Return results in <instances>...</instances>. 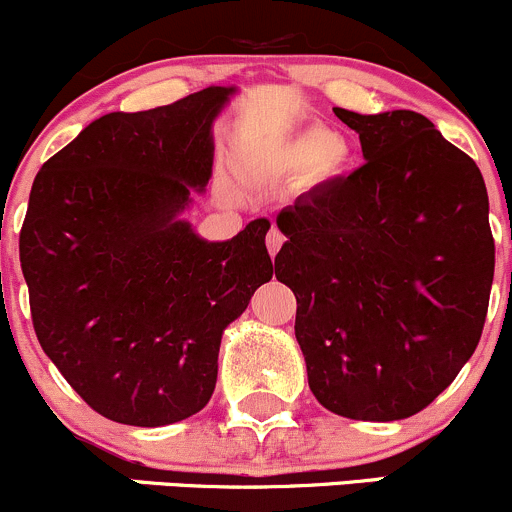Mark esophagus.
Segmentation results:
<instances>
[{
	"label": "esophagus",
	"instance_id": "34e87169",
	"mask_svg": "<svg viewBox=\"0 0 512 512\" xmlns=\"http://www.w3.org/2000/svg\"><path fill=\"white\" fill-rule=\"evenodd\" d=\"M283 241H285V236L280 234L278 229H271V232H268V236H266L268 254H271V256H276L278 251H280V246H283Z\"/></svg>",
	"mask_w": 512,
	"mask_h": 512
}]
</instances>
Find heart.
<instances>
[{
  "label": "heart",
  "instance_id": "b5f03b06",
  "mask_svg": "<svg viewBox=\"0 0 512 512\" xmlns=\"http://www.w3.org/2000/svg\"><path fill=\"white\" fill-rule=\"evenodd\" d=\"M283 158L288 166H312L324 161V168H334L344 158L342 139L332 131L312 126L285 144Z\"/></svg>",
  "mask_w": 512,
  "mask_h": 512
}]
</instances>
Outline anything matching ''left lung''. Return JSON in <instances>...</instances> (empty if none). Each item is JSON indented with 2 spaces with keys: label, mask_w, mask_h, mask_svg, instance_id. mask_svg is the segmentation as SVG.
Segmentation results:
<instances>
[{
  "label": "left lung",
  "mask_w": 512,
  "mask_h": 512,
  "mask_svg": "<svg viewBox=\"0 0 512 512\" xmlns=\"http://www.w3.org/2000/svg\"><path fill=\"white\" fill-rule=\"evenodd\" d=\"M334 114L366 163L278 214L276 278L298 300L315 398L351 420H403L481 339L496 266L486 183L422 114Z\"/></svg>",
  "instance_id": "left-lung-1"
}]
</instances>
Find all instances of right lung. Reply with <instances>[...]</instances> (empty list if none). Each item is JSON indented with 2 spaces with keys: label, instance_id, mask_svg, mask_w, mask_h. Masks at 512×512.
I'll return each instance as SVG.
<instances>
[{
  "label": "right lung",
  "instance_id": "obj_1",
  "mask_svg": "<svg viewBox=\"0 0 512 512\" xmlns=\"http://www.w3.org/2000/svg\"><path fill=\"white\" fill-rule=\"evenodd\" d=\"M229 95L104 114L31 185L19 256L38 344L107 420L161 427L205 408L224 327L273 276L268 219L219 244L175 219L212 178Z\"/></svg>",
  "mask_w": 512,
  "mask_h": 512
}]
</instances>
